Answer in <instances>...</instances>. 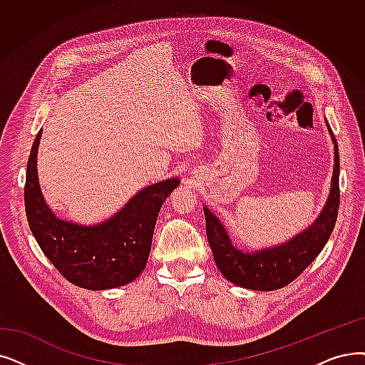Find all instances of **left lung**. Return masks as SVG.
<instances>
[{
  "instance_id": "left-lung-1",
  "label": "left lung",
  "mask_w": 365,
  "mask_h": 365,
  "mask_svg": "<svg viewBox=\"0 0 365 365\" xmlns=\"http://www.w3.org/2000/svg\"><path fill=\"white\" fill-rule=\"evenodd\" d=\"M327 126L331 133L332 143H334V171H332L328 200L318 219L307 230L297 234L287 243L257 252L237 249L225 227L204 205L205 232H207L215 262L219 272L231 283L255 291L280 289L303 273L327 245L332 230H334L340 204L339 146L329 125Z\"/></svg>"
}]
</instances>
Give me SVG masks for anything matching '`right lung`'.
Wrapping results in <instances>:
<instances>
[{
  "label": "right lung",
  "instance_id": "add662e5",
  "mask_svg": "<svg viewBox=\"0 0 365 365\" xmlns=\"http://www.w3.org/2000/svg\"><path fill=\"white\" fill-rule=\"evenodd\" d=\"M40 137L41 130L26 165L25 212L44 255L68 282L85 289H112L133 282L146 267L161 205L180 180L146 186L106 222L78 225L56 217L43 198L37 178Z\"/></svg>",
  "mask_w": 365,
  "mask_h": 365
}]
</instances>
